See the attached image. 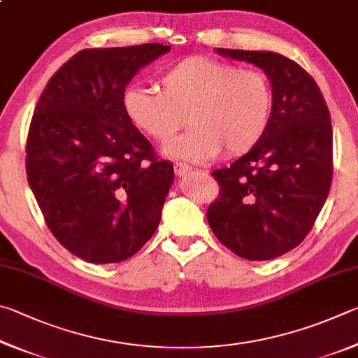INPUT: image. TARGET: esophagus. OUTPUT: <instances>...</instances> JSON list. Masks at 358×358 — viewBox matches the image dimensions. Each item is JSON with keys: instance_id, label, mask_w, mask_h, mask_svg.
I'll return each mask as SVG.
<instances>
[{"instance_id": "esophagus-1", "label": "esophagus", "mask_w": 358, "mask_h": 358, "mask_svg": "<svg viewBox=\"0 0 358 358\" xmlns=\"http://www.w3.org/2000/svg\"><path fill=\"white\" fill-rule=\"evenodd\" d=\"M192 171V168L189 166V165H185V163H179V162H176L174 163V173H176V176H187Z\"/></svg>"}]
</instances>
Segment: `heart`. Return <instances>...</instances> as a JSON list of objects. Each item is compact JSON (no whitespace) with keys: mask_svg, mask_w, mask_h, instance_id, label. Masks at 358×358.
Listing matches in <instances>:
<instances>
[{"mask_svg":"<svg viewBox=\"0 0 358 358\" xmlns=\"http://www.w3.org/2000/svg\"><path fill=\"white\" fill-rule=\"evenodd\" d=\"M160 92L129 86L122 108L135 127L160 144H166L184 127V136L165 152L193 163L217 155H242L252 150L271 124L273 94L271 81L255 69L233 62L189 56L163 71Z\"/></svg>","mask_w":358,"mask_h":358,"instance_id":"heart-1","label":"heart"}]
</instances>
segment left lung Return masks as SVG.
Masks as SVG:
<instances>
[{
    "label": "left lung",
    "instance_id": "1",
    "mask_svg": "<svg viewBox=\"0 0 358 358\" xmlns=\"http://www.w3.org/2000/svg\"><path fill=\"white\" fill-rule=\"evenodd\" d=\"M217 53L262 69L272 83L273 105L262 140L229 166L212 171L220 193L209 206L208 222L241 258H278L305 239L330 192V113L316 81L296 61L273 52Z\"/></svg>",
    "mask_w": 358,
    "mask_h": 358
}]
</instances>
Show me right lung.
<instances>
[{
    "instance_id": "add662e5",
    "label": "right lung",
    "mask_w": 358,
    "mask_h": 358,
    "mask_svg": "<svg viewBox=\"0 0 358 358\" xmlns=\"http://www.w3.org/2000/svg\"><path fill=\"white\" fill-rule=\"evenodd\" d=\"M169 45L86 48L41 94L27 140V176L62 247L96 264L134 256L155 233L174 168L122 108L141 67Z\"/></svg>"
}]
</instances>
